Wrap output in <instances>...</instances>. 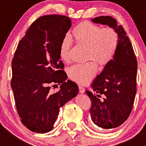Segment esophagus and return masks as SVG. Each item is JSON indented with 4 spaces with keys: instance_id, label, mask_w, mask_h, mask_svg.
I'll list each match as a JSON object with an SVG mask.
<instances>
[{
    "instance_id": "obj_1",
    "label": "esophagus",
    "mask_w": 146,
    "mask_h": 146,
    "mask_svg": "<svg viewBox=\"0 0 146 146\" xmlns=\"http://www.w3.org/2000/svg\"><path fill=\"white\" fill-rule=\"evenodd\" d=\"M78 89H79V93H84V88L82 86L79 85L78 86Z\"/></svg>"
}]
</instances>
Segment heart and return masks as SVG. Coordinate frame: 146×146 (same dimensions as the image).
I'll return each instance as SVG.
<instances>
[{"label":"heart","mask_w":146,"mask_h":146,"mask_svg":"<svg viewBox=\"0 0 146 146\" xmlns=\"http://www.w3.org/2000/svg\"><path fill=\"white\" fill-rule=\"evenodd\" d=\"M71 38L76 44L86 47L87 59H92L101 66H105L114 58L117 53L119 37L115 29L104 28L91 22L84 21L73 29ZM71 41L65 38L60 46L59 54L65 62L70 60ZM90 60L75 64L69 68L68 75L71 80L79 84H87L93 78L98 70L97 63Z\"/></svg>","instance_id":"1"}]
</instances>
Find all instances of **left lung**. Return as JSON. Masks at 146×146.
<instances>
[{"label":"left lung","mask_w":146,"mask_h":146,"mask_svg":"<svg viewBox=\"0 0 146 146\" xmlns=\"http://www.w3.org/2000/svg\"><path fill=\"white\" fill-rule=\"evenodd\" d=\"M91 21L115 29L119 37L114 58L91 84L98 95L86 91L91 101L90 113L93 123L100 128L110 129L122 125L131 112L137 92V60L126 32L115 19L101 16ZM100 94L104 96L103 100L99 98Z\"/></svg>","instance_id":"left-lung-1"}]
</instances>
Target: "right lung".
Listing matches in <instances>:
<instances>
[{
    "label": "right lung",
    "instance_id": "1",
    "mask_svg": "<svg viewBox=\"0 0 146 146\" xmlns=\"http://www.w3.org/2000/svg\"><path fill=\"white\" fill-rule=\"evenodd\" d=\"M71 26V21L66 16L39 17L20 40L15 53L11 86L21 122L33 132L50 131L60 108L78 93L76 83L66 82L59 54ZM56 83L61 84L60 90L53 94L50 84Z\"/></svg>",
    "mask_w": 146,
    "mask_h": 146
}]
</instances>
